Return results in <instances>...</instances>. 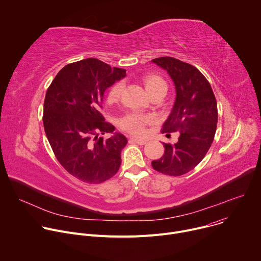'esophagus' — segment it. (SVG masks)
Wrapping results in <instances>:
<instances>
[{"label":"esophagus","instance_id":"esophagus-1","mask_svg":"<svg viewBox=\"0 0 261 261\" xmlns=\"http://www.w3.org/2000/svg\"><path fill=\"white\" fill-rule=\"evenodd\" d=\"M131 141H133V142H135V143H137L139 145H143V144H145L147 142L145 139H139V138H135V137L131 138Z\"/></svg>","mask_w":261,"mask_h":261}]
</instances>
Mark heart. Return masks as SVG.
<instances>
[{"label": "heart", "instance_id": "obj_1", "mask_svg": "<svg viewBox=\"0 0 261 261\" xmlns=\"http://www.w3.org/2000/svg\"><path fill=\"white\" fill-rule=\"evenodd\" d=\"M143 85L146 92L150 94V96L164 92L166 93L167 85L165 81L156 74H148L143 77ZM124 90V83L118 82L113 87L110 88L107 94V102L109 104L117 103L122 95ZM153 122V118L150 116H144L138 113H132L127 115L125 118L122 119L120 126L123 130L132 133L134 135H142L145 132V126Z\"/></svg>", "mask_w": 261, "mask_h": 261}]
</instances>
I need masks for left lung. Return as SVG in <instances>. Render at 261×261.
<instances>
[{
    "label": "left lung",
    "mask_w": 261,
    "mask_h": 261,
    "mask_svg": "<svg viewBox=\"0 0 261 261\" xmlns=\"http://www.w3.org/2000/svg\"><path fill=\"white\" fill-rule=\"evenodd\" d=\"M152 61L167 71L176 92L162 133L179 134L176 143L163 144L164 155L152 166L163 174L178 176L197 166L211 147L218 123L217 101L210 83L196 67L172 57Z\"/></svg>",
    "instance_id": "8db88e82"
}]
</instances>
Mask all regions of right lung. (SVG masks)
<instances>
[{
    "label": "right lung",
    "instance_id": "obj_1",
    "mask_svg": "<svg viewBox=\"0 0 261 261\" xmlns=\"http://www.w3.org/2000/svg\"><path fill=\"white\" fill-rule=\"evenodd\" d=\"M126 76V70L97 59L66 65L47 89L43 106L44 131L60 164L73 176L100 184L113 177L121 165L127 138L113 133L115 126L101 114L107 88Z\"/></svg>",
    "mask_w": 261,
    "mask_h": 261
}]
</instances>
